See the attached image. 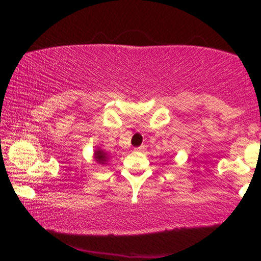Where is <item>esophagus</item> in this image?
Wrapping results in <instances>:
<instances>
[{"instance_id": "esophagus-1", "label": "esophagus", "mask_w": 261, "mask_h": 261, "mask_svg": "<svg viewBox=\"0 0 261 261\" xmlns=\"http://www.w3.org/2000/svg\"><path fill=\"white\" fill-rule=\"evenodd\" d=\"M135 151H138V152H145V151H146V146H145V145L139 146L138 148H135Z\"/></svg>"}]
</instances>
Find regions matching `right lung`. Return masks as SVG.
I'll return each instance as SVG.
<instances>
[{
    "label": "right lung",
    "instance_id": "obj_1",
    "mask_svg": "<svg viewBox=\"0 0 261 261\" xmlns=\"http://www.w3.org/2000/svg\"><path fill=\"white\" fill-rule=\"evenodd\" d=\"M95 160L97 162L98 164H106L107 160H108V154L103 151L101 148H96L95 149Z\"/></svg>",
    "mask_w": 261,
    "mask_h": 261
}]
</instances>
